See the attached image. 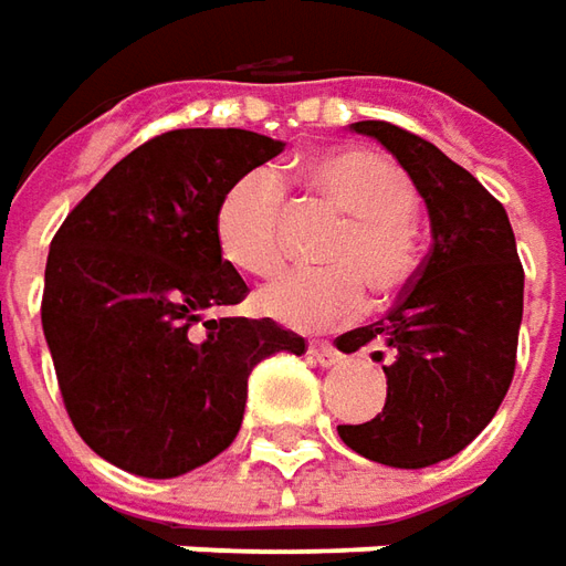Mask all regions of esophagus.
Listing matches in <instances>:
<instances>
[{
    "mask_svg": "<svg viewBox=\"0 0 566 566\" xmlns=\"http://www.w3.org/2000/svg\"><path fill=\"white\" fill-rule=\"evenodd\" d=\"M306 353H310V359L322 365V368L340 363V353H337L332 344H310V349H306Z\"/></svg>",
    "mask_w": 566,
    "mask_h": 566,
    "instance_id": "obj_1",
    "label": "esophagus"
}]
</instances>
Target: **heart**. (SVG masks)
<instances>
[{"mask_svg": "<svg viewBox=\"0 0 566 566\" xmlns=\"http://www.w3.org/2000/svg\"><path fill=\"white\" fill-rule=\"evenodd\" d=\"M303 182L347 217L325 248V263L334 266L287 272L256 294V306L287 328L315 332L363 313L365 284L390 297L412 279L418 191L399 164L368 148L315 154L303 167ZM282 219V186L272 172L238 176L213 217L219 253L248 275H275L284 263Z\"/></svg>", "mask_w": 566, "mask_h": 566, "instance_id": "heart-1", "label": "heart"}]
</instances>
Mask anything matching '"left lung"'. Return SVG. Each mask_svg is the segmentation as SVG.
Listing matches in <instances>:
<instances>
[{"label": "left lung", "mask_w": 566, "mask_h": 566, "mask_svg": "<svg viewBox=\"0 0 566 566\" xmlns=\"http://www.w3.org/2000/svg\"><path fill=\"white\" fill-rule=\"evenodd\" d=\"M349 129L380 142L409 172L433 244L390 313L340 334L344 353L378 344L390 363L384 412L337 433L368 461L418 471L459 455L509 394L524 269L505 207L437 145L384 120Z\"/></svg>", "instance_id": "8db88e82"}]
</instances>
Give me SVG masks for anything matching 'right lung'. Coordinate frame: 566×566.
Masks as SVG:
<instances>
[{"label":"right lung","mask_w":566,"mask_h":566,"mask_svg":"<svg viewBox=\"0 0 566 566\" xmlns=\"http://www.w3.org/2000/svg\"><path fill=\"white\" fill-rule=\"evenodd\" d=\"M282 151L248 129H172L111 167L52 238L42 332L57 387L86 446L129 474L217 459L253 365L306 349L272 318H203L248 294L219 253V198Z\"/></svg>","instance_id":"1"}]
</instances>
